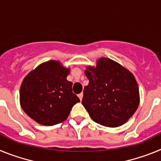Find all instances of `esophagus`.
Masks as SVG:
<instances>
[{
  "label": "esophagus",
  "instance_id": "34e87169",
  "mask_svg": "<svg viewBox=\"0 0 161 161\" xmlns=\"http://www.w3.org/2000/svg\"><path fill=\"white\" fill-rule=\"evenodd\" d=\"M78 97H79V98H80V100L81 101L82 100V98H83V93H80L79 95H78Z\"/></svg>",
  "mask_w": 161,
  "mask_h": 161
}]
</instances>
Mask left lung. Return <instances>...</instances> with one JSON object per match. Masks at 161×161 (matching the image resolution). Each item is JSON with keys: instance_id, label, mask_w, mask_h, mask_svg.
I'll list each match as a JSON object with an SVG mask.
<instances>
[{"instance_id": "1", "label": "left lung", "mask_w": 161, "mask_h": 161, "mask_svg": "<svg viewBox=\"0 0 161 161\" xmlns=\"http://www.w3.org/2000/svg\"><path fill=\"white\" fill-rule=\"evenodd\" d=\"M89 83L84 88L82 105L95 123L109 127L122 126L139 105V91L133 74L118 62L102 57L87 66Z\"/></svg>"}]
</instances>
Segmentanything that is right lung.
<instances>
[{
  "label": "right lung",
  "mask_w": 161,
  "mask_h": 161,
  "mask_svg": "<svg viewBox=\"0 0 161 161\" xmlns=\"http://www.w3.org/2000/svg\"><path fill=\"white\" fill-rule=\"evenodd\" d=\"M70 69L58 60H49L30 72L20 87V105L38 124L53 126L68 119L80 102L67 76Z\"/></svg>",
  "instance_id": "right-lung-1"
}]
</instances>
